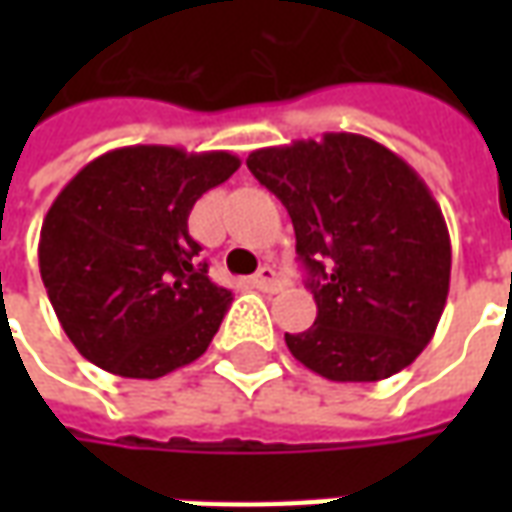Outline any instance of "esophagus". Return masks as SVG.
<instances>
[{"instance_id": "34e87169", "label": "esophagus", "mask_w": 512, "mask_h": 512, "mask_svg": "<svg viewBox=\"0 0 512 512\" xmlns=\"http://www.w3.org/2000/svg\"><path fill=\"white\" fill-rule=\"evenodd\" d=\"M252 282H255V288L266 290V293H279V290L285 288V279L279 277L271 266L260 268L255 277H252Z\"/></svg>"}]
</instances>
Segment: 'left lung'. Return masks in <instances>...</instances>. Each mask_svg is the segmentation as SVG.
<instances>
[{
  "label": "left lung",
  "mask_w": 512,
  "mask_h": 512,
  "mask_svg": "<svg viewBox=\"0 0 512 512\" xmlns=\"http://www.w3.org/2000/svg\"><path fill=\"white\" fill-rule=\"evenodd\" d=\"M246 167L288 208L318 318L285 334L329 381H381L439 326L452 249L439 202L414 169L362 134H323L249 153Z\"/></svg>",
  "instance_id": "1"
}]
</instances>
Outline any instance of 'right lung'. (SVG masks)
I'll return each instance as SVG.
<instances>
[{
  "mask_svg": "<svg viewBox=\"0 0 512 512\" xmlns=\"http://www.w3.org/2000/svg\"><path fill=\"white\" fill-rule=\"evenodd\" d=\"M238 167L227 150L117 147L57 194L40 227V277L84 359L161 378L208 351L233 293L208 279L189 213Z\"/></svg>",
  "mask_w": 512,
  "mask_h": 512,
  "instance_id": "obj_1",
  "label": "right lung"
}]
</instances>
